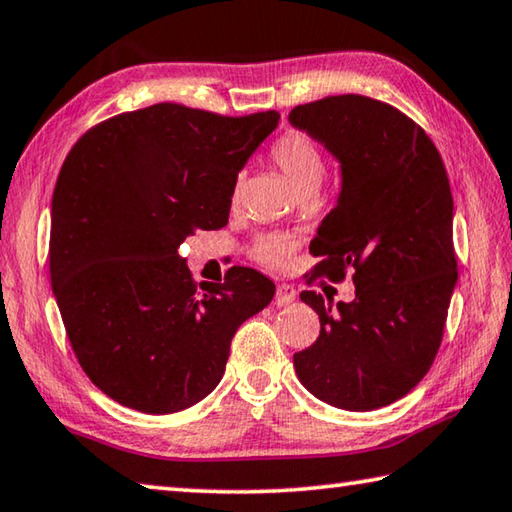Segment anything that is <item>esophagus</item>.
<instances>
[{
  "instance_id": "1",
  "label": "esophagus",
  "mask_w": 512,
  "mask_h": 512,
  "mask_svg": "<svg viewBox=\"0 0 512 512\" xmlns=\"http://www.w3.org/2000/svg\"><path fill=\"white\" fill-rule=\"evenodd\" d=\"M294 299H297V290H294V285H290V283H281L279 288H276V297H274V301H276V306H279V308L290 306V303H294Z\"/></svg>"
}]
</instances>
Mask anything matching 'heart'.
Wrapping results in <instances>:
<instances>
[{"instance_id":"heart-1","label":"heart","mask_w":512,"mask_h":512,"mask_svg":"<svg viewBox=\"0 0 512 512\" xmlns=\"http://www.w3.org/2000/svg\"><path fill=\"white\" fill-rule=\"evenodd\" d=\"M272 159L290 186L301 193L317 191L324 179V159L319 148L301 132H288L274 143ZM294 251V240L288 236H267L256 247V258L265 265L281 267L290 261Z\"/></svg>"}]
</instances>
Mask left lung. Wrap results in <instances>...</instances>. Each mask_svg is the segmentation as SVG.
I'll list each match as a JSON object with an SVG mask.
<instances>
[{
	"label": "left lung",
	"instance_id": "obj_1",
	"mask_svg": "<svg viewBox=\"0 0 512 512\" xmlns=\"http://www.w3.org/2000/svg\"><path fill=\"white\" fill-rule=\"evenodd\" d=\"M288 121L339 161L342 188L310 251L315 276L344 279L355 299L333 306L306 290L317 342L294 353L312 396L346 411L405 398L425 378L443 339L454 292V202L432 139L396 107L369 96L297 105Z\"/></svg>",
	"mask_w": 512,
	"mask_h": 512
}]
</instances>
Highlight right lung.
<instances>
[{"instance_id":"obj_1","label":"right lung","mask_w":512,"mask_h":512,"mask_svg":"<svg viewBox=\"0 0 512 512\" xmlns=\"http://www.w3.org/2000/svg\"><path fill=\"white\" fill-rule=\"evenodd\" d=\"M279 119L157 103L96 125L67 155L51 200L53 297L87 378L119 405L193 407L222 380L238 326L274 299L251 267L197 290L177 249L229 222L238 173Z\"/></svg>"}]
</instances>
